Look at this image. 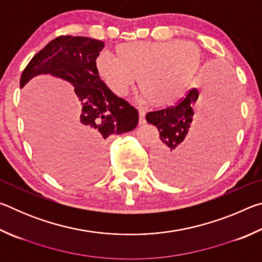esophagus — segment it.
<instances>
[{
	"label": "esophagus",
	"instance_id": "1",
	"mask_svg": "<svg viewBox=\"0 0 262 262\" xmlns=\"http://www.w3.org/2000/svg\"><path fill=\"white\" fill-rule=\"evenodd\" d=\"M145 122V111L139 110V125H144Z\"/></svg>",
	"mask_w": 262,
	"mask_h": 262
}]
</instances>
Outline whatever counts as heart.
<instances>
[{
  "label": "heart",
  "mask_w": 262,
  "mask_h": 262,
  "mask_svg": "<svg viewBox=\"0 0 262 262\" xmlns=\"http://www.w3.org/2000/svg\"><path fill=\"white\" fill-rule=\"evenodd\" d=\"M200 61V52L193 43L133 41L115 47V56L100 53L95 66L113 94L126 96L139 77L142 99L165 107L183 95L198 73Z\"/></svg>",
  "instance_id": "1"
}]
</instances>
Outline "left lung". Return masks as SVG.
I'll use <instances>...</instances> for the list:
<instances>
[{
	"mask_svg": "<svg viewBox=\"0 0 262 262\" xmlns=\"http://www.w3.org/2000/svg\"><path fill=\"white\" fill-rule=\"evenodd\" d=\"M199 95L200 90L193 88L176 106L145 115L147 121L157 127L162 140L152 159L155 170L164 180L183 183L210 174L231 143L238 106L237 86L231 75L220 72L210 75L202 98ZM194 108L203 117L188 135Z\"/></svg>",
	"mask_w": 262,
	"mask_h": 262,
	"instance_id": "left-lung-1",
	"label": "left lung"
}]
</instances>
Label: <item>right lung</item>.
<instances>
[{
  "mask_svg": "<svg viewBox=\"0 0 262 262\" xmlns=\"http://www.w3.org/2000/svg\"><path fill=\"white\" fill-rule=\"evenodd\" d=\"M104 46L97 39L61 35L32 57L20 76V89L39 75L64 79L75 88L74 92L81 101V112L67 135L64 162L51 167L60 178H66L61 174L66 170L57 168H66L67 164H76L79 170L72 180L100 176L106 165V140L133 130L139 122L137 110L114 95L97 73L95 61Z\"/></svg>",
  "mask_w": 262,
  "mask_h": 262,
  "instance_id": "1",
  "label": "right lung"
}]
</instances>
